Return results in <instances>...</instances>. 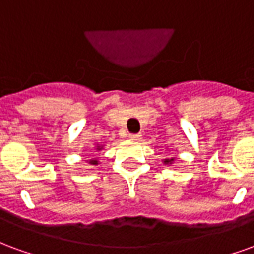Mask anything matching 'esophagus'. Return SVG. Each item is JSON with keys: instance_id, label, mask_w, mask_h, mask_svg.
I'll return each mask as SVG.
<instances>
[{"instance_id": "1", "label": "esophagus", "mask_w": 254, "mask_h": 254, "mask_svg": "<svg viewBox=\"0 0 254 254\" xmlns=\"http://www.w3.org/2000/svg\"><path fill=\"white\" fill-rule=\"evenodd\" d=\"M129 138H130V140H140V138H141V134H138V133H130V134H129Z\"/></svg>"}]
</instances>
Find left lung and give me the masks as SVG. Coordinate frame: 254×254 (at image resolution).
I'll return each instance as SVG.
<instances>
[{"label": "left lung", "instance_id": "1", "mask_svg": "<svg viewBox=\"0 0 254 254\" xmlns=\"http://www.w3.org/2000/svg\"><path fill=\"white\" fill-rule=\"evenodd\" d=\"M171 160H173V159H170V160H169V159L165 160V163H171Z\"/></svg>", "mask_w": 254, "mask_h": 254}]
</instances>
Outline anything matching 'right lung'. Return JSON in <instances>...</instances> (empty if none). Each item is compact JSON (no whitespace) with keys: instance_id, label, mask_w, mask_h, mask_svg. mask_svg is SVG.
Returning <instances> with one entry per match:
<instances>
[{"instance_id":"add662e5","label":"right lung","mask_w":254,"mask_h":254,"mask_svg":"<svg viewBox=\"0 0 254 254\" xmlns=\"http://www.w3.org/2000/svg\"><path fill=\"white\" fill-rule=\"evenodd\" d=\"M89 163H92V165H96V163H98V162H96V160H91V162H89Z\"/></svg>"}]
</instances>
